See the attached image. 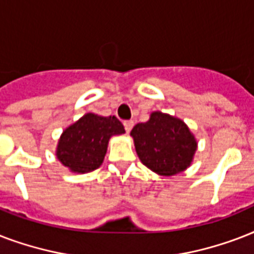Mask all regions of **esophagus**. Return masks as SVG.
Segmentation results:
<instances>
[{
  "label": "esophagus",
  "mask_w": 254,
  "mask_h": 254,
  "mask_svg": "<svg viewBox=\"0 0 254 254\" xmlns=\"http://www.w3.org/2000/svg\"><path fill=\"white\" fill-rule=\"evenodd\" d=\"M133 125H134V123H133V121H125V123H124V127H125V130H127V133H129V131L131 130Z\"/></svg>",
  "instance_id": "34e87169"
}]
</instances>
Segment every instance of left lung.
I'll use <instances>...</instances> for the list:
<instances>
[{"label":"left lung","instance_id":"obj_1","mask_svg":"<svg viewBox=\"0 0 254 254\" xmlns=\"http://www.w3.org/2000/svg\"><path fill=\"white\" fill-rule=\"evenodd\" d=\"M141 162L154 173L171 177L191 165L197 142L181 119L153 112L146 123L137 124L130 131Z\"/></svg>","mask_w":254,"mask_h":254}]
</instances>
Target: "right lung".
Segmentation results:
<instances>
[{"label": "right lung", "mask_w": 254, "mask_h": 254, "mask_svg": "<svg viewBox=\"0 0 254 254\" xmlns=\"http://www.w3.org/2000/svg\"><path fill=\"white\" fill-rule=\"evenodd\" d=\"M124 133V125L115 116L87 113L62 133L57 158L72 173H91L101 166L109 138Z\"/></svg>", "instance_id": "right-lung-1"}]
</instances>
